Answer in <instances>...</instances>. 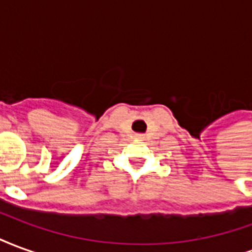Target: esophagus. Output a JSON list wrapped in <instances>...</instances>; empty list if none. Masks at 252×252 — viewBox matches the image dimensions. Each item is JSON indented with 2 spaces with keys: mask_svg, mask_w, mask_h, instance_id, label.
<instances>
[{
  "mask_svg": "<svg viewBox=\"0 0 252 252\" xmlns=\"http://www.w3.org/2000/svg\"><path fill=\"white\" fill-rule=\"evenodd\" d=\"M136 137L137 139H143V135L142 133H139V135H136Z\"/></svg>",
  "mask_w": 252,
  "mask_h": 252,
  "instance_id": "1",
  "label": "esophagus"
}]
</instances>
